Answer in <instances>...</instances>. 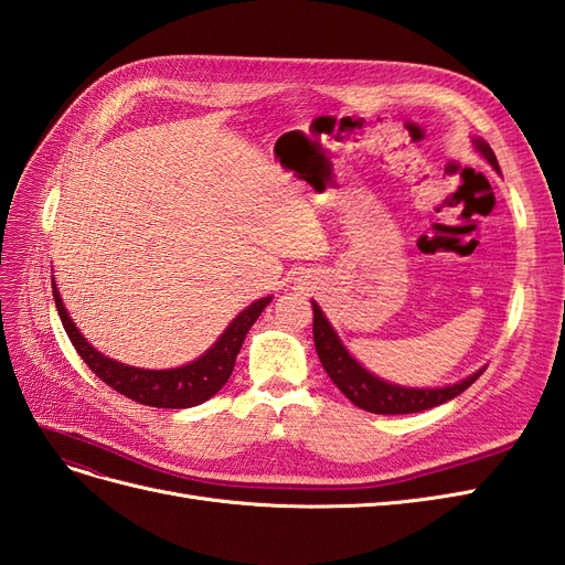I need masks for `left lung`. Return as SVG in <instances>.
Returning a JSON list of instances; mask_svg holds the SVG:
<instances>
[{
    "label": "left lung",
    "instance_id": "8db88e82",
    "mask_svg": "<svg viewBox=\"0 0 565 565\" xmlns=\"http://www.w3.org/2000/svg\"><path fill=\"white\" fill-rule=\"evenodd\" d=\"M471 141H473V148L483 156V160L500 174V164H498V158H494L492 148L483 139H478V136H473ZM311 306H313V341H316V351L324 372L330 374V380L353 405L367 409V413H374V415L422 413V409L436 407L440 403H448L455 396H459V393L469 388L486 370L481 367L473 374H469L467 380H459L457 384L436 386V388L391 384L358 363L349 353V349L341 344L339 334L334 332L330 320L320 311V306L316 301H311Z\"/></svg>",
    "mask_w": 565,
    "mask_h": 565
}]
</instances>
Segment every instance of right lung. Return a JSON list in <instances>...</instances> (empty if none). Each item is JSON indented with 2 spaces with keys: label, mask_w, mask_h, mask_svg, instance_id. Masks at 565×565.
<instances>
[{
  "label": "right lung",
  "mask_w": 565,
  "mask_h": 565,
  "mask_svg": "<svg viewBox=\"0 0 565 565\" xmlns=\"http://www.w3.org/2000/svg\"><path fill=\"white\" fill-rule=\"evenodd\" d=\"M54 285V301L61 316L63 328L71 337L75 351L82 355V361L89 365V370L96 374L98 380H104L110 388H115L122 396L143 403L150 407H193L204 401H210L214 393L224 386L231 377L235 367V358L243 349V341L249 332L256 318L273 301V297L256 299L249 303L245 311L237 313L228 328L221 332V337L214 344L204 351L195 361L185 363L181 367H169V370H146V367H134L127 363H119L115 358H108L100 351H96L84 334L75 328L73 318L67 316V309L63 306L61 292Z\"/></svg>",
  "instance_id": "1"
}]
</instances>
